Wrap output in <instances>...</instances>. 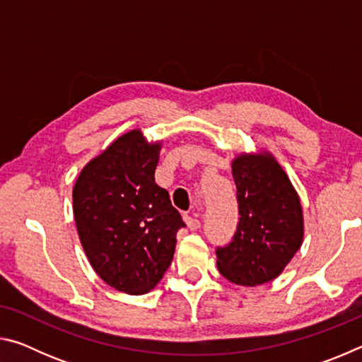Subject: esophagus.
Here are the masks:
<instances>
[{"instance_id": "34e87169", "label": "esophagus", "mask_w": 362, "mask_h": 362, "mask_svg": "<svg viewBox=\"0 0 362 362\" xmlns=\"http://www.w3.org/2000/svg\"><path fill=\"white\" fill-rule=\"evenodd\" d=\"M183 220H185V223H187V226L192 231H196V230H199L201 228V222L198 218H194V217H192V216H185L183 217Z\"/></svg>"}]
</instances>
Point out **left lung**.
Instances as JSON below:
<instances>
[{
  "label": "left lung",
  "instance_id": "left-lung-1",
  "mask_svg": "<svg viewBox=\"0 0 362 362\" xmlns=\"http://www.w3.org/2000/svg\"><path fill=\"white\" fill-rule=\"evenodd\" d=\"M238 217L233 240L217 247L222 276L259 286L279 276L303 241L302 206L272 155H241L231 164Z\"/></svg>",
  "mask_w": 362,
  "mask_h": 362
}]
</instances>
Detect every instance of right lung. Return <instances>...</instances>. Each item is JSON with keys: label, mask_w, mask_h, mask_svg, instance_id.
<instances>
[{"label": "right lung", "mask_w": 362, "mask_h": 362, "mask_svg": "<svg viewBox=\"0 0 362 362\" xmlns=\"http://www.w3.org/2000/svg\"><path fill=\"white\" fill-rule=\"evenodd\" d=\"M161 144L140 131L116 139L81 170L73 214L90 265L116 291L150 292L169 268L185 226L169 193L155 183Z\"/></svg>", "instance_id": "add662e5"}]
</instances>
